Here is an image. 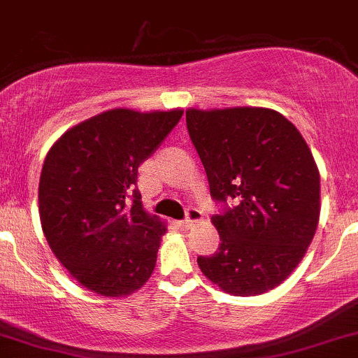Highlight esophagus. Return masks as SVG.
Masks as SVG:
<instances>
[{"mask_svg":"<svg viewBox=\"0 0 358 358\" xmlns=\"http://www.w3.org/2000/svg\"><path fill=\"white\" fill-rule=\"evenodd\" d=\"M202 220V213L199 211L197 208H187V215H185V220H182L180 222V227H183V229H189V227H192L196 222H201Z\"/></svg>","mask_w":358,"mask_h":358,"instance_id":"34e87169","label":"esophagus"}]
</instances>
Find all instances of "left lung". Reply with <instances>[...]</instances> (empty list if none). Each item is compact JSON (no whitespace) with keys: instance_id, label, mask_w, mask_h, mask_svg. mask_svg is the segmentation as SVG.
I'll list each match as a JSON object with an SVG mask.
<instances>
[{"instance_id":"left-lung-1","label":"left lung","mask_w":358,"mask_h":358,"mask_svg":"<svg viewBox=\"0 0 358 358\" xmlns=\"http://www.w3.org/2000/svg\"><path fill=\"white\" fill-rule=\"evenodd\" d=\"M187 129L223 206L213 223L220 248L197 256L202 273L234 296L273 289L315 236L320 176L301 133L262 107L187 110Z\"/></svg>"}]
</instances>
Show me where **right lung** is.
Returning <instances> with one entry per match:
<instances>
[{
    "mask_svg": "<svg viewBox=\"0 0 358 358\" xmlns=\"http://www.w3.org/2000/svg\"><path fill=\"white\" fill-rule=\"evenodd\" d=\"M182 114L107 110L69 129L50 149L39 180L43 232L86 289L126 296L152 275L166 227L143 211L138 168Z\"/></svg>",
    "mask_w": 358,
    "mask_h": 358,
    "instance_id": "add662e5",
    "label": "right lung"
}]
</instances>
